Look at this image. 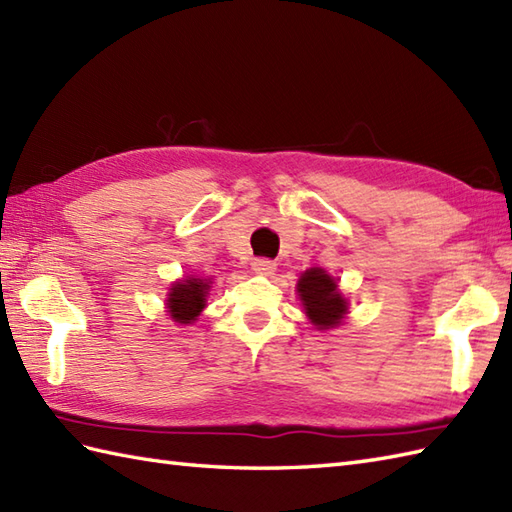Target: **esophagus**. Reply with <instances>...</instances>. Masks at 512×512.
<instances>
[{"mask_svg": "<svg viewBox=\"0 0 512 512\" xmlns=\"http://www.w3.org/2000/svg\"><path fill=\"white\" fill-rule=\"evenodd\" d=\"M253 270H255V273H259V275H273L275 262H273V259H255Z\"/></svg>", "mask_w": 512, "mask_h": 512, "instance_id": "esophagus-1", "label": "esophagus"}]
</instances>
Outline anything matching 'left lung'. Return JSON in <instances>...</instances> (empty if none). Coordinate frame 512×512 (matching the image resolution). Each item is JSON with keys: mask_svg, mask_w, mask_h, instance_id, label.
Instances as JSON below:
<instances>
[{"mask_svg": "<svg viewBox=\"0 0 512 512\" xmlns=\"http://www.w3.org/2000/svg\"><path fill=\"white\" fill-rule=\"evenodd\" d=\"M297 290L308 319L319 330L334 328L347 314V301L343 299L339 286H336V279L321 268L306 270L299 279Z\"/></svg>", "mask_w": 512, "mask_h": 512, "instance_id": "obj_1", "label": "left lung"}]
</instances>
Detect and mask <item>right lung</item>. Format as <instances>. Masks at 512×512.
Wrapping results in <instances>:
<instances>
[{
  "mask_svg": "<svg viewBox=\"0 0 512 512\" xmlns=\"http://www.w3.org/2000/svg\"><path fill=\"white\" fill-rule=\"evenodd\" d=\"M209 281L204 279H184L173 284V288L169 290V299H167V308L171 319L176 323H191L195 321V317L202 312V308L206 306V295H209Z\"/></svg>",
  "mask_w": 512,
  "mask_h": 512,
  "instance_id": "1",
  "label": "right lung"
}]
</instances>
